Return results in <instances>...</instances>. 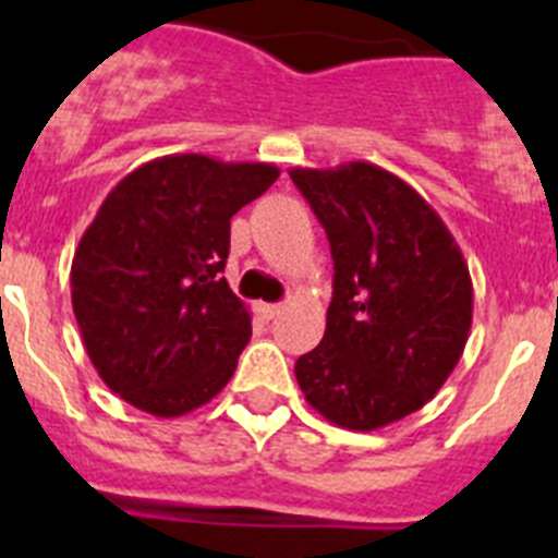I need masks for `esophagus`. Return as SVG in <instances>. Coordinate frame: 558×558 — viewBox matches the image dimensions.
I'll list each match as a JSON object with an SVG mask.
<instances>
[{"label": "esophagus", "mask_w": 558, "mask_h": 558, "mask_svg": "<svg viewBox=\"0 0 558 558\" xmlns=\"http://www.w3.org/2000/svg\"><path fill=\"white\" fill-rule=\"evenodd\" d=\"M279 310H282V307H279V304H265V302L256 304V313L263 315L265 322H274L276 315H279Z\"/></svg>", "instance_id": "1"}]
</instances>
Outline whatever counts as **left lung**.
Segmentation results:
<instances>
[{"mask_svg": "<svg viewBox=\"0 0 558 558\" xmlns=\"http://www.w3.org/2000/svg\"><path fill=\"white\" fill-rule=\"evenodd\" d=\"M332 251L327 332L295 360L304 399L347 430H377L427 405L461 360L472 279L445 220L368 161L293 167Z\"/></svg>", "mask_w": 558, "mask_h": 558, "instance_id": "obj_1", "label": "left lung"}]
</instances>
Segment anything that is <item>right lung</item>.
<instances>
[{"mask_svg":"<svg viewBox=\"0 0 558 558\" xmlns=\"http://www.w3.org/2000/svg\"><path fill=\"white\" fill-rule=\"evenodd\" d=\"M279 170L175 153L108 192L72 259L83 347L113 393L153 416L218 397L251 338V315L220 270L231 218Z\"/></svg>","mask_w":558,"mask_h":558,"instance_id":"right-lung-1","label":"right lung"}]
</instances>
